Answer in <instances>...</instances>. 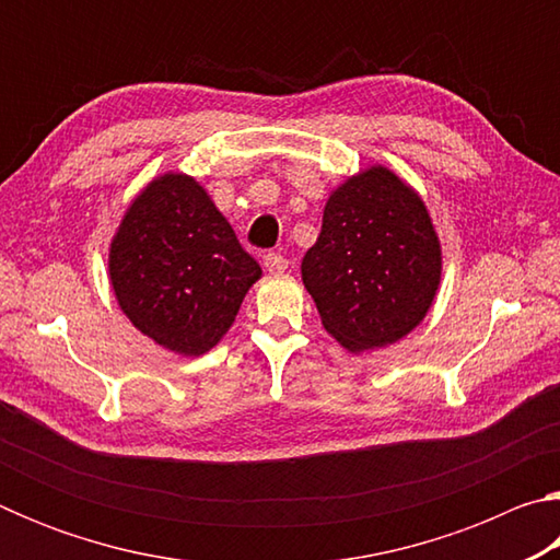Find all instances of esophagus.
<instances>
[{
    "instance_id": "esophagus-1",
    "label": "esophagus",
    "mask_w": 560,
    "mask_h": 560,
    "mask_svg": "<svg viewBox=\"0 0 560 560\" xmlns=\"http://www.w3.org/2000/svg\"><path fill=\"white\" fill-rule=\"evenodd\" d=\"M264 269H267L269 273H283L289 269V259L281 257V254H277V252H269L267 257H264Z\"/></svg>"
}]
</instances>
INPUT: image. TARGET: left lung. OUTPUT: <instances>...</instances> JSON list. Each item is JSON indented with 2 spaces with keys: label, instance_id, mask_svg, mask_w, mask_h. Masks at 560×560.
I'll use <instances>...</instances> for the list:
<instances>
[{
  "label": "left lung",
  "instance_id": "obj_1",
  "mask_svg": "<svg viewBox=\"0 0 560 560\" xmlns=\"http://www.w3.org/2000/svg\"><path fill=\"white\" fill-rule=\"evenodd\" d=\"M301 279L320 324L350 353L412 334L442 281V244L420 192L385 165L343 179Z\"/></svg>",
  "mask_w": 560,
  "mask_h": 560
}]
</instances>
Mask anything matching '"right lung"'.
<instances>
[{"mask_svg":"<svg viewBox=\"0 0 560 560\" xmlns=\"http://www.w3.org/2000/svg\"><path fill=\"white\" fill-rule=\"evenodd\" d=\"M122 314L170 353L197 358L232 328L261 279L257 259L192 175H158L132 197L108 246Z\"/></svg>","mask_w":560,"mask_h":560,"instance_id":"obj_1","label":"right lung"}]
</instances>
